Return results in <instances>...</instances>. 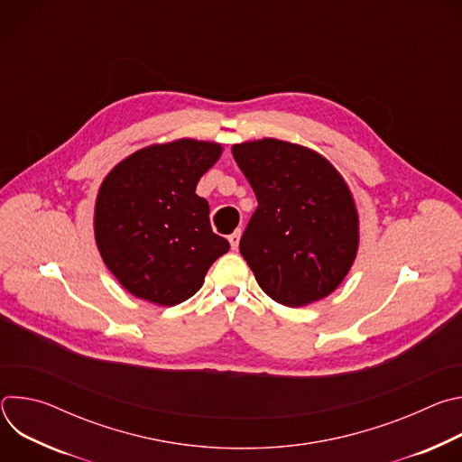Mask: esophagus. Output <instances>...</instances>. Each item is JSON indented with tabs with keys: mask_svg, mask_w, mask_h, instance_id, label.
<instances>
[{
	"mask_svg": "<svg viewBox=\"0 0 462 462\" xmlns=\"http://www.w3.org/2000/svg\"><path fill=\"white\" fill-rule=\"evenodd\" d=\"M239 239H241V230H236L234 234H230V236H228V241H230L232 250H237V246H239Z\"/></svg>",
	"mask_w": 462,
	"mask_h": 462,
	"instance_id": "obj_1",
	"label": "esophagus"
}]
</instances>
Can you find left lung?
Instances as JSON below:
<instances>
[{"label":"left lung","mask_w":462,"mask_h":462,"mask_svg":"<svg viewBox=\"0 0 462 462\" xmlns=\"http://www.w3.org/2000/svg\"><path fill=\"white\" fill-rule=\"evenodd\" d=\"M232 155L257 208L239 252L274 301L303 307L331 294L358 250V214L342 175L298 144L263 139Z\"/></svg>","instance_id":"1"}]
</instances>
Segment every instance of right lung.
Listing matches in <instances>:
<instances>
[{
  "mask_svg": "<svg viewBox=\"0 0 462 462\" xmlns=\"http://www.w3.org/2000/svg\"><path fill=\"white\" fill-rule=\"evenodd\" d=\"M221 146L180 139L129 155L100 186L95 237L113 276L131 294L173 307L201 289L228 252L212 232L210 207L195 193Z\"/></svg>",
  "mask_w": 462,
  "mask_h": 462,
  "instance_id": "obj_1",
  "label": "right lung"
}]
</instances>
